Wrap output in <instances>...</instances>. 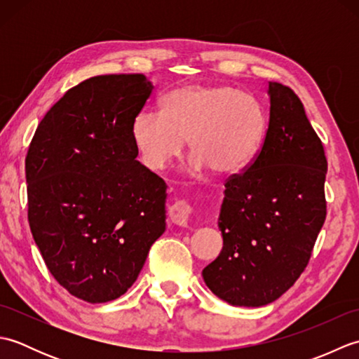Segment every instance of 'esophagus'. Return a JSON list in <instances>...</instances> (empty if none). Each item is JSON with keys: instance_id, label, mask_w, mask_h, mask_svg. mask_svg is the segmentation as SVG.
Masks as SVG:
<instances>
[{"instance_id": "esophagus-1", "label": "esophagus", "mask_w": 359, "mask_h": 359, "mask_svg": "<svg viewBox=\"0 0 359 359\" xmlns=\"http://www.w3.org/2000/svg\"><path fill=\"white\" fill-rule=\"evenodd\" d=\"M168 215H170V219L175 225L180 226H187L189 220H191L193 215V208L187 201H175L170 210H168Z\"/></svg>"}]
</instances>
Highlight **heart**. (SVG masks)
<instances>
[{"label": "heart", "mask_w": 359, "mask_h": 359, "mask_svg": "<svg viewBox=\"0 0 359 359\" xmlns=\"http://www.w3.org/2000/svg\"><path fill=\"white\" fill-rule=\"evenodd\" d=\"M269 128L256 97L222 85H188L168 93L162 111H142L131 125L140 160L160 171L189 139L194 170L217 175L241 171L262 147Z\"/></svg>", "instance_id": "heart-1"}]
</instances>
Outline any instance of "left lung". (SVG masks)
Wrapping results in <instances>:
<instances>
[{
    "mask_svg": "<svg viewBox=\"0 0 359 359\" xmlns=\"http://www.w3.org/2000/svg\"><path fill=\"white\" fill-rule=\"evenodd\" d=\"M270 120L261 149L225 182L224 248L202 271L231 306L276 301L309 265L327 215L323 142L292 89L269 83Z\"/></svg>",
    "mask_w": 359,
    "mask_h": 359,
    "instance_id": "obj_1",
    "label": "left lung"
}]
</instances>
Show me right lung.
<instances>
[{
    "label": "right lung",
    "instance_id": "obj_1",
    "mask_svg": "<svg viewBox=\"0 0 359 359\" xmlns=\"http://www.w3.org/2000/svg\"><path fill=\"white\" fill-rule=\"evenodd\" d=\"M154 86L112 74L71 88L26 156L27 219L50 274L90 304L125 294L165 231L166 185L135 157L131 125Z\"/></svg>",
    "mask_w": 359,
    "mask_h": 359
}]
</instances>
